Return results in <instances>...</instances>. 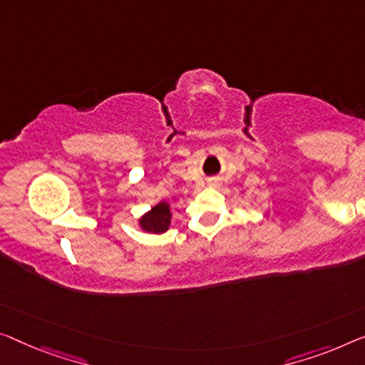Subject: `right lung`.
I'll return each mask as SVG.
<instances>
[{
    "mask_svg": "<svg viewBox=\"0 0 365 365\" xmlns=\"http://www.w3.org/2000/svg\"><path fill=\"white\" fill-rule=\"evenodd\" d=\"M170 225V210L167 203H159L154 206L148 215L140 217V227L148 232H165Z\"/></svg>",
    "mask_w": 365,
    "mask_h": 365,
    "instance_id": "add662e5",
    "label": "right lung"
}]
</instances>
